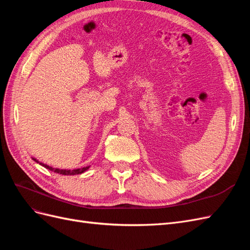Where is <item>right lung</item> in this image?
Instances as JSON below:
<instances>
[{
	"label": "right lung",
	"instance_id": "right-lung-1",
	"mask_svg": "<svg viewBox=\"0 0 250 250\" xmlns=\"http://www.w3.org/2000/svg\"><path fill=\"white\" fill-rule=\"evenodd\" d=\"M32 160L40 164L41 166H42V167H44L46 169H49L50 171H53L55 173H58V174H62V175H77V174H82L84 173L86 170H88L90 168V166H87V167H83V168H80V169H75V170H67V169H58V168H53L51 167V166L47 165V164H43L42 162H39V160H36V158L32 157Z\"/></svg>",
	"mask_w": 250,
	"mask_h": 250
}]
</instances>
